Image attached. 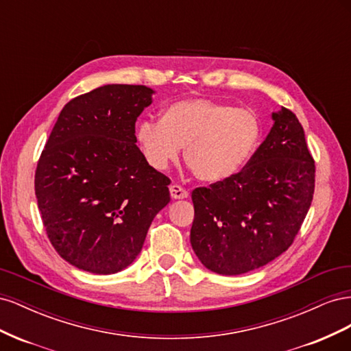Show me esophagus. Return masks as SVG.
I'll use <instances>...</instances> for the list:
<instances>
[{
  "label": "esophagus",
  "instance_id": "obj_1",
  "mask_svg": "<svg viewBox=\"0 0 351 351\" xmlns=\"http://www.w3.org/2000/svg\"><path fill=\"white\" fill-rule=\"evenodd\" d=\"M169 195H171L173 199H186V197H189L187 190L182 186H178V184H173L171 187H169Z\"/></svg>",
  "mask_w": 351,
  "mask_h": 351
}]
</instances>
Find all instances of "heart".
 <instances>
[{"instance_id": "obj_1", "label": "heart", "mask_w": 351, "mask_h": 351, "mask_svg": "<svg viewBox=\"0 0 351 351\" xmlns=\"http://www.w3.org/2000/svg\"><path fill=\"white\" fill-rule=\"evenodd\" d=\"M261 134L258 117L206 98H189L169 104L161 121L143 120L136 137L146 161L165 169L177 161L182 146L195 176L215 183L237 174L256 149Z\"/></svg>"}]
</instances>
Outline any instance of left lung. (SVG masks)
I'll use <instances>...</instances> for the list:
<instances>
[{"mask_svg":"<svg viewBox=\"0 0 351 351\" xmlns=\"http://www.w3.org/2000/svg\"><path fill=\"white\" fill-rule=\"evenodd\" d=\"M246 167L192 192L190 243L212 272L240 275L289 249L311 208L315 161L294 112L281 107Z\"/></svg>","mask_w":351,"mask_h":351,"instance_id":"left-lung-1","label":"left lung"}]
</instances>
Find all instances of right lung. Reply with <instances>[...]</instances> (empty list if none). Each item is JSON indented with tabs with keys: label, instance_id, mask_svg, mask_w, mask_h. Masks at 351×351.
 Instances as JSON below:
<instances>
[{
	"label": "right lung",
	"instance_id": "add662e5",
	"mask_svg": "<svg viewBox=\"0 0 351 351\" xmlns=\"http://www.w3.org/2000/svg\"><path fill=\"white\" fill-rule=\"evenodd\" d=\"M152 93L142 84H105L73 98L40 154V218L57 253L79 269L107 275L129 267L171 200V180L136 146L134 124Z\"/></svg>",
	"mask_w": 351,
	"mask_h": 351
}]
</instances>
